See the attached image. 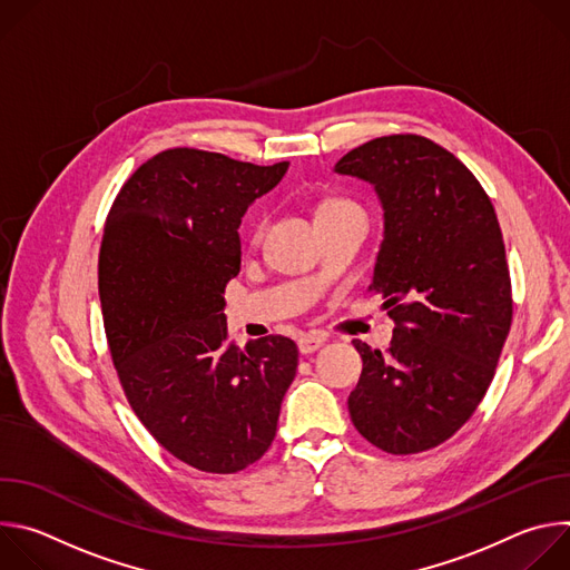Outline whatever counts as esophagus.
I'll return each mask as SVG.
<instances>
[{"mask_svg":"<svg viewBox=\"0 0 570 570\" xmlns=\"http://www.w3.org/2000/svg\"><path fill=\"white\" fill-rule=\"evenodd\" d=\"M324 343H327V338L320 336V334H308V336H302L297 341V347H299V354H313L317 352Z\"/></svg>","mask_w":570,"mask_h":570,"instance_id":"34e87169","label":"esophagus"}]
</instances>
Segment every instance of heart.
I'll return each instance as SVG.
<instances>
[{
  "label": "heart",
  "instance_id": "obj_1",
  "mask_svg": "<svg viewBox=\"0 0 570 570\" xmlns=\"http://www.w3.org/2000/svg\"><path fill=\"white\" fill-rule=\"evenodd\" d=\"M354 207H358L354 200H350V198H343V196H330V198H324L320 205H317V209H315V216H330V214H341V212H347V209H354ZM262 234V223H257L255 225V229H253V238H257Z\"/></svg>",
  "mask_w": 570,
  "mask_h": 570
}]
</instances>
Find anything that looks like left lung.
I'll use <instances>...</instances> for the list:
<instances>
[{
	"instance_id": "left-lung-1",
	"label": "left lung",
	"mask_w": 570,
	"mask_h": 570,
	"mask_svg": "<svg viewBox=\"0 0 570 570\" xmlns=\"http://www.w3.org/2000/svg\"><path fill=\"white\" fill-rule=\"evenodd\" d=\"M374 185L385 218L370 291L394 320L387 352L363 358L347 405L376 449L413 455L446 442L490 387L512 324L505 243L490 196L422 135H387L338 159Z\"/></svg>"
}]
</instances>
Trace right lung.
<instances>
[{"instance_id": "add662e5", "label": "right lung", "mask_w": 570, "mask_h": 570, "mask_svg": "<svg viewBox=\"0 0 570 570\" xmlns=\"http://www.w3.org/2000/svg\"><path fill=\"white\" fill-rule=\"evenodd\" d=\"M286 169L169 148L126 180L106 218L99 297L124 394L161 446L207 473H236L268 451L297 372L291 338L238 350L223 313L240 216Z\"/></svg>"}]
</instances>
